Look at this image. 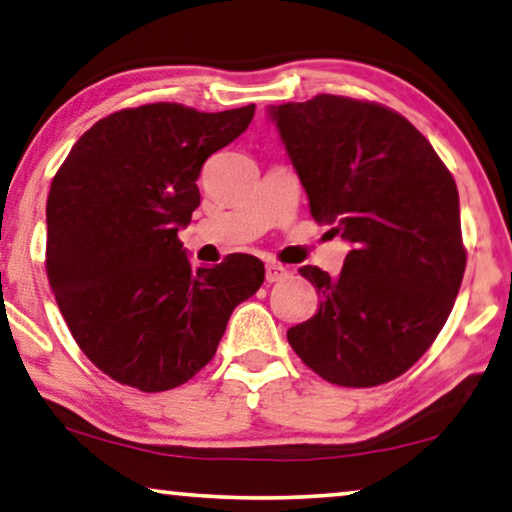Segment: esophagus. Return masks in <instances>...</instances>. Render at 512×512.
Instances as JSON below:
<instances>
[{"mask_svg":"<svg viewBox=\"0 0 512 512\" xmlns=\"http://www.w3.org/2000/svg\"><path fill=\"white\" fill-rule=\"evenodd\" d=\"M264 278H266V282H280V280L289 278V269H287V266H282V264L269 262V264H266Z\"/></svg>","mask_w":512,"mask_h":512,"instance_id":"1","label":"esophagus"}]
</instances>
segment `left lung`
Segmentation results:
<instances>
[{"label":"left lung","mask_w":512,"mask_h":512,"mask_svg":"<svg viewBox=\"0 0 512 512\" xmlns=\"http://www.w3.org/2000/svg\"><path fill=\"white\" fill-rule=\"evenodd\" d=\"M269 119L319 225L352 250L340 276L317 266L319 310L287 331L301 361L338 386H379L407 372L451 315L467 253L457 186L402 114L319 94L271 105Z\"/></svg>","instance_id":"obj_1"}]
</instances>
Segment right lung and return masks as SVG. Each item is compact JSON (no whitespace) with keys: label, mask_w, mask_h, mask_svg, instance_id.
I'll return each instance as SVG.
<instances>
[{"label":"right lung","mask_w":512,"mask_h":512,"mask_svg":"<svg viewBox=\"0 0 512 512\" xmlns=\"http://www.w3.org/2000/svg\"><path fill=\"white\" fill-rule=\"evenodd\" d=\"M255 105L121 110L73 144L50 186L45 269L75 342L119 384L170 391L195 377L264 264L234 253L204 269L177 239L200 207L202 165L246 131Z\"/></svg>","instance_id":"obj_1"}]
</instances>
